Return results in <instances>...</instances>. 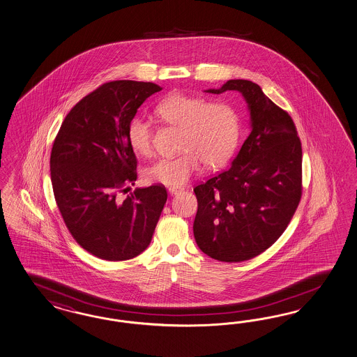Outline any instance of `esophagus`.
Instances as JSON below:
<instances>
[{"mask_svg": "<svg viewBox=\"0 0 357 357\" xmlns=\"http://www.w3.org/2000/svg\"><path fill=\"white\" fill-rule=\"evenodd\" d=\"M182 191H183V190H182V188H178V187H170V188H169V194L172 195V196L181 194Z\"/></svg>", "mask_w": 357, "mask_h": 357, "instance_id": "obj_1", "label": "esophagus"}]
</instances>
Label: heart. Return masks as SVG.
Wrapping results in <instances>:
<instances>
[{
	"mask_svg": "<svg viewBox=\"0 0 357 357\" xmlns=\"http://www.w3.org/2000/svg\"><path fill=\"white\" fill-rule=\"evenodd\" d=\"M157 112L165 121L183 130V153L151 163L145 172L151 183L181 187L200 170L203 162L220 166L237 148L239 120L227 103H208L202 98L175 94L166 98ZM128 141L133 151L148 154L151 149V123L140 116L130 120Z\"/></svg>",
	"mask_w": 357,
	"mask_h": 357,
	"instance_id": "obj_1",
	"label": "heart"
}]
</instances>
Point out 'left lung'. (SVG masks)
<instances>
[{"mask_svg": "<svg viewBox=\"0 0 357 357\" xmlns=\"http://www.w3.org/2000/svg\"><path fill=\"white\" fill-rule=\"evenodd\" d=\"M250 112V135L233 165L194 188L195 241L208 257L243 261L272 246L288 227L300 199L303 149L292 118L248 79H229Z\"/></svg>", "mask_w": 357, "mask_h": 357, "instance_id": "1", "label": "left lung"}]
</instances>
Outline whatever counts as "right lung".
<instances>
[{"label":"right lung","instance_id":"1","mask_svg":"<svg viewBox=\"0 0 357 357\" xmlns=\"http://www.w3.org/2000/svg\"><path fill=\"white\" fill-rule=\"evenodd\" d=\"M160 90L151 82H107L70 109L56 136L50 162L56 203L78 245L100 259L140 255L167 200L161 184L120 196L137 179L130 120Z\"/></svg>","mask_w":357,"mask_h":357}]
</instances>
